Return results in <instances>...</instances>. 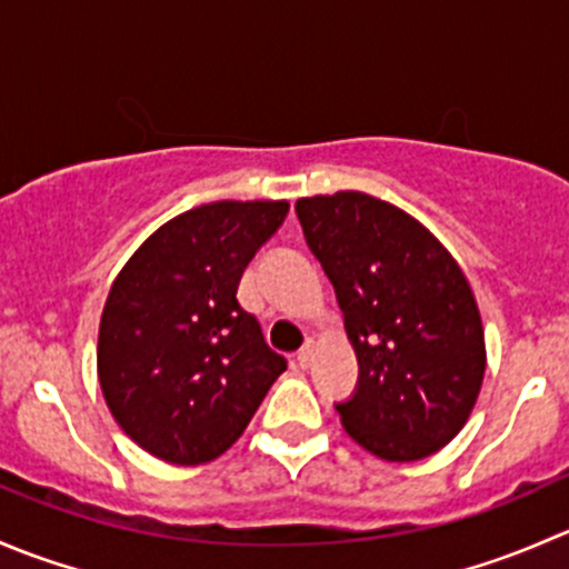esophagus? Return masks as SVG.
I'll use <instances>...</instances> for the list:
<instances>
[{
	"label": "esophagus",
	"mask_w": 569,
	"mask_h": 569,
	"mask_svg": "<svg viewBox=\"0 0 569 569\" xmlns=\"http://www.w3.org/2000/svg\"><path fill=\"white\" fill-rule=\"evenodd\" d=\"M311 355H313V338H308V341L302 343L300 352H297V366H300V369H308V366H311Z\"/></svg>",
	"instance_id": "obj_1"
}]
</instances>
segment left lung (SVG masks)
I'll return each instance as SVG.
<instances>
[{"label": "left lung", "mask_w": 569, "mask_h": 569, "mask_svg": "<svg viewBox=\"0 0 569 569\" xmlns=\"http://www.w3.org/2000/svg\"><path fill=\"white\" fill-rule=\"evenodd\" d=\"M295 211L358 355V388L336 405L343 429L388 462L435 455L468 421L487 366L460 263L407 211L366 192L300 198Z\"/></svg>", "instance_id": "8db88e82"}]
</instances>
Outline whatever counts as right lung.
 <instances>
[{
  "label": "right lung",
  "instance_id": "right-lung-1",
  "mask_svg": "<svg viewBox=\"0 0 569 569\" xmlns=\"http://www.w3.org/2000/svg\"><path fill=\"white\" fill-rule=\"evenodd\" d=\"M286 214V200L198 206L153 231L114 278L99 382L114 421L148 455L217 460L286 371L237 300L244 267Z\"/></svg>",
  "mask_w": 569,
  "mask_h": 569
}]
</instances>
